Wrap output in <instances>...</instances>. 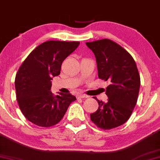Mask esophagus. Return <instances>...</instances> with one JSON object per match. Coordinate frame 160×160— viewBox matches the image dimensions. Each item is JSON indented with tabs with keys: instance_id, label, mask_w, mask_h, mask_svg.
<instances>
[{
	"instance_id": "obj_1",
	"label": "esophagus",
	"mask_w": 160,
	"mask_h": 160,
	"mask_svg": "<svg viewBox=\"0 0 160 160\" xmlns=\"http://www.w3.org/2000/svg\"><path fill=\"white\" fill-rule=\"evenodd\" d=\"M88 95H86L85 94H78L77 95V98H88Z\"/></svg>"
}]
</instances>
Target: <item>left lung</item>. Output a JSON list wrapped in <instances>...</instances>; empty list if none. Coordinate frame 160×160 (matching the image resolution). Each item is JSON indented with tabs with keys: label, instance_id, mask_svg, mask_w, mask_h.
I'll return each instance as SVG.
<instances>
[{
	"label": "left lung",
	"instance_id": "1",
	"mask_svg": "<svg viewBox=\"0 0 160 160\" xmlns=\"http://www.w3.org/2000/svg\"><path fill=\"white\" fill-rule=\"evenodd\" d=\"M86 44L95 54L98 78L109 82L105 92L108 101L104 103L94 97L98 108L90 119L102 129L118 127L129 119L137 103L141 80L136 63L126 49L111 40Z\"/></svg>",
	"mask_w": 160,
	"mask_h": 160
}]
</instances>
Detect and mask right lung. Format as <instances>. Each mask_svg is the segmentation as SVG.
<instances>
[{"instance_id":"obj_1","label":"right lung","mask_w":160,"mask_h":160,"mask_svg":"<svg viewBox=\"0 0 160 160\" xmlns=\"http://www.w3.org/2000/svg\"><path fill=\"white\" fill-rule=\"evenodd\" d=\"M80 44L78 41L49 40L32 51L18 70L16 99L22 113L32 123L50 127L59 122L76 97L53 95L52 78L60 74L62 64Z\"/></svg>"}]
</instances>
